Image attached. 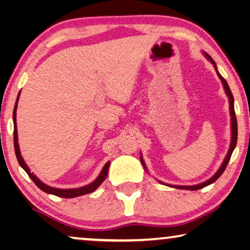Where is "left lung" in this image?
<instances>
[{
  "label": "left lung",
  "instance_id": "8db88e82",
  "mask_svg": "<svg viewBox=\"0 0 250 250\" xmlns=\"http://www.w3.org/2000/svg\"><path fill=\"white\" fill-rule=\"evenodd\" d=\"M204 55H205V56L207 57V60L209 61V62H210L212 65H214V67H215V69H216V72H217V75H218V77L220 79V81H222L223 86H224V88H225V92H226L227 96H228V100H229V109H230V116H231V143H230V146H229V150H228V153H227V155H226V157H225V159H224V162H223V164H222V166L219 167V169H218L217 171H216V174H215L214 176H212L211 178L208 179V181L204 182V183H200V184H198V185H193V186H177V185H168V184H165V183H163V182H161V181H158V182L161 183V184H164V185L175 187V188H177V189L197 190V189H200V188H203V187H206V186H208V185H210V184H212L214 182L217 181V179L220 177V175H222V174L224 173V170L226 169L227 164H228V162H229V159H230V157H231V154H232V152H234V149H235V147H236V144H237V135H238V132H237V118H236L235 108H234V96H232L231 91H230V88H229V86H228V84H227L226 80H225L224 77H223L222 75H220L219 73H218V71H217V66H216L215 61L212 60L211 57L207 54V53H204ZM141 162H142V165H143V167H144V169H145V170H147V168H146V165H145V162L143 161L142 155H141Z\"/></svg>",
  "mask_w": 250,
  "mask_h": 250
}]
</instances>
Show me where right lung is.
Masks as SVG:
<instances>
[{
  "label": "right lung",
  "mask_w": 250,
  "mask_h": 250,
  "mask_svg": "<svg viewBox=\"0 0 250 250\" xmlns=\"http://www.w3.org/2000/svg\"><path fill=\"white\" fill-rule=\"evenodd\" d=\"M20 93H21V92H20ZM20 93L18 95V98H16V103H15L14 110H13V123H14V149H15V155H16V158H18V162H19L20 165H21L22 168L26 171L27 175L30 176V178L35 183V185L38 186L40 189H42L43 191H45V193H47V194L59 196V197L74 198V197H79V196H82V195L93 193L94 190H96V188L105 181L106 176H107L110 162H107L105 164V166L103 167V169H102L100 175L97 176V178L93 183L88 184V185H86V186L80 187V188H73V189H72V188H71V189H60V188L51 187V186L46 185V184H44L43 182H41L34 174L31 173V169L28 168L25 162H24L23 157L21 156V152H20L19 142H18L19 140H18V128H16V108H18V102H19Z\"/></svg>",
  "instance_id": "right-lung-1"
}]
</instances>
